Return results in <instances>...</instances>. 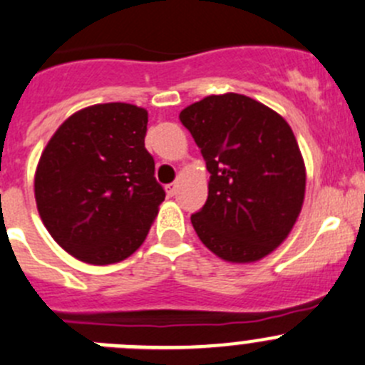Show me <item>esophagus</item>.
I'll use <instances>...</instances> for the list:
<instances>
[{
	"label": "esophagus",
	"mask_w": 365,
	"mask_h": 365,
	"mask_svg": "<svg viewBox=\"0 0 365 365\" xmlns=\"http://www.w3.org/2000/svg\"><path fill=\"white\" fill-rule=\"evenodd\" d=\"M165 192H168V196H175V194H176V183H168V185H165Z\"/></svg>",
	"instance_id": "34e87169"
}]
</instances>
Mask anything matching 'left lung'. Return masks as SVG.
Listing matches in <instances>:
<instances>
[{"instance_id": "1", "label": "left lung", "mask_w": 365, "mask_h": 365, "mask_svg": "<svg viewBox=\"0 0 365 365\" xmlns=\"http://www.w3.org/2000/svg\"><path fill=\"white\" fill-rule=\"evenodd\" d=\"M210 173L190 215L201 242L228 262H255L280 246L305 197V164L291 126L242 96H208L180 112Z\"/></svg>"}]
</instances>
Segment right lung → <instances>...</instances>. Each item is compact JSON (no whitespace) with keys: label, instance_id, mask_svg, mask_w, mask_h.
<instances>
[{"label":"right lung","instance_id":"obj_1","mask_svg":"<svg viewBox=\"0 0 365 365\" xmlns=\"http://www.w3.org/2000/svg\"><path fill=\"white\" fill-rule=\"evenodd\" d=\"M148 112L130 103L83 108L60 125L35 173V201L53 239L78 260H125L164 201L144 148Z\"/></svg>","mask_w":365,"mask_h":365}]
</instances>
